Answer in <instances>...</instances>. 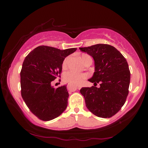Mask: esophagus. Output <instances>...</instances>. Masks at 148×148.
<instances>
[{
  "label": "esophagus",
  "instance_id": "34e87169",
  "mask_svg": "<svg viewBox=\"0 0 148 148\" xmlns=\"http://www.w3.org/2000/svg\"><path fill=\"white\" fill-rule=\"evenodd\" d=\"M81 86H75V87H73V86H70V85H67V89L69 90V91H76V89H79L80 88H81Z\"/></svg>",
  "mask_w": 148,
  "mask_h": 148
}]
</instances>
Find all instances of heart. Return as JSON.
<instances>
[{
    "label": "heart",
    "instance_id": "heart-1",
    "mask_svg": "<svg viewBox=\"0 0 148 148\" xmlns=\"http://www.w3.org/2000/svg\"><path fill=\"white\" fill-rule=\"evenodd\" d=\"M82 60L84 63L88 60H92L91 57L87 53L82 54ZM67 61H68V57H66L62 62V69H66L67 66ZM87 77V75L84 73H80L74 71H71L66 72L64 74L63 79L66 83L71 85L72 86H76L77 85L81 84L82 82L84 81Z\"/></svg>",
    "mask_w": 148,
    "mask_h": 148
}]
</instances>
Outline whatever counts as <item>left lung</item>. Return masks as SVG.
<instances>
[{
  "mask_svg": "<svg viewBox=\"0 0 148 148\" xmlns=\"http://www.w3.org/2000/svg\"><path fill=\"white\" fill-rule=\"evenodd\" d=\"M93 57L95 72L89 79L94 86L82 87L86 106L97 117L110 118L123 106L129 94L131 72L126 59L116 47L99 44L79 47ZM100 83L99 88L95 87Z\"/></svg>",
  "mask_w": 148,
  "mask_h": 148,
  "instance_id": "8db88e82",
  "label": "left lung"
}]
</instances>
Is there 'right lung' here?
I'll return each mask as SVG.
<instances>
[{
	"mask_svg": "<svg viewBox=\"0 0 148 148\" xmlns=\"http://www.w3.org/2000/svg\"><path fill=\"white\" fill-rule=\"evenodd\" d=\"M76 49L40 46L24 60L20 72L21 97L30 111L42 121L56 118L66 108L69 96L66 86L54 88L51 83L61 77L65 57Z\"/></svg>",
	"mask_w": 148,
	"mask_h": 148,
	"instance_id": "add662e5",
	"label": "right lung"
}]
</instances>
